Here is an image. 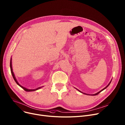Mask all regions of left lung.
Segmentation results:
<instances>
[{"mask_svg": "<svg viewBox=\"0 0 125 125\" xmlns=\"http://www.w3.org/2000/svg\"><path fill=\"white\" fill-rule=\"evenodd\" d=\"M111 81H112V80H111V81L110 82V83H109V84H108V85H107V86H106V87H104V89H102V90H101V91H99V92H98V93H96V94H91V95H97L98 94H99V93H100L101 92V91H102L103 90H104V89H105V88H107V87L108 86H109V85H110V83H111ZM77 90H78V91H79V92H80V93H82V94H86V95H90V94H85V93H82V92H81V91H80V90H78V89H77Z\"/></svg>", "mask_w": 125, "mask_h": 125, "instance_id": "8db88e82", "label": "left lung"}]
</instances>
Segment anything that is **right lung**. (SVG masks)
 I'll list each match as a JSON object with an SVG mask.
<instances>
[{
    "label": "right lung",
    "mask_w": 125,
    "mask_h": 125,
    "mask_svg": "<svg viewBox=\"0 0 125 125\" xmlns=\"http://www.w3.org/2000/svg\"><path fill=\"white\" fill-rule=\"evenodd\" d=\"M10 71H11V74H12V77H13V79H14V81H15V82L16 83H17V84H18V85H19L20 87H21L22 88H23L25 91H35V90H38V89H40L41 88H42V87H43V86L39 87H38V88H36V89H28V88H25V87H23L22 86H21V85H20V84L19 83V82H18V81L16 80V78H15V76H14V73H13V71H12V61H11V59H10Z\"/></svg>",
    "instance_id": "add662e5"
}]
</instances>
